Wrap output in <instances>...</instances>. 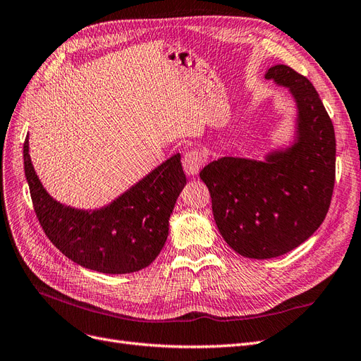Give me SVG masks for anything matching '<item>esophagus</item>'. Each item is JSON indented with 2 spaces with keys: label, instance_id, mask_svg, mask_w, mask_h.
Wrapping results in <instances>:
<instances>
[{
  "label": "esophagus",
  "instance_id": "1",
  "mask_svg": "<svg viewBox=\"0 0 361 361\" xmlns=\"http://www.w3.org/2000/svg\"><path fill=\"white\" fill-rule=\"evenodd\" d=\"M204 161H206V155L203 154V152L199 149H192V150H188L183 154L182 166H183L185 173L190 174V176H195V174L200 171Z\"/></svg>",
  "mask_w": 361,
  "mask_h": 361
}]
</instances>
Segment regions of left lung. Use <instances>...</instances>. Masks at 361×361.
<instances>
[{"instance_id": "8db88e82", "label": "left lung", "mask_w": 361, "mask_h": 361, "mask_svg": "<svg viewBox=\"0 0 361 361\" xmlns=\"http://www.w3.org/2000/svg\"><path fill=\"white\" fill-rule=\"evenodd\" d=\"M265 78L297 101V143L265 161L224 157L200 171L218 231L251 259L281 256L309 239L325 220L336 180L334 128L313 84L286 64Z\"/></svg>"}]
</instances>
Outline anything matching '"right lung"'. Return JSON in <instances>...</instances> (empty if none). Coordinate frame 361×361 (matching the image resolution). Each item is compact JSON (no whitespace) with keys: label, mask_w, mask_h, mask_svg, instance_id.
<instances>
[{"label":"right lung","mask_w":361,"mask_h":361,"mask_svg":"<svg viewBox=\"0 0 361 361\" xmlns=\"http://www.w3.org/2000/svg\"><path fill=\"white\" fill-rule=\"evenodd\" d=\"M24 170L32 207L49 241L75 264L104 274H129L157 259L187 183L180 155H174L111 204L90 212L60 204L42 187L28 155V137Z\"/></svg>","instance_id":"1"}]
</instances>
